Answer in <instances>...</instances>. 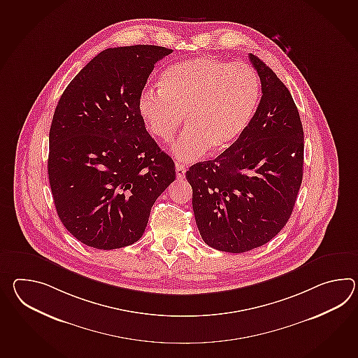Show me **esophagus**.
Here are the masks:
<instances>
[{"label":"esophagus","instance_id":"esophagus-1","mask_svg":"<svg viewBox=\"0 0 358 358\" xmlns=\"http://www.w3.org/2000/svg\"><path fill=\"white\" fill-rule=\"evenodd\" d=\"M185 173H186L185 166L180 164V163H176V175H177V178H183Z\"/></svg>","mask_w":358,"mask_h":358}]
</instances>
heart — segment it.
I'll return each mask as SVG.
<instances>
[{"instance_id":"b5f03b06","label":"heart","mask_w":358,"mask_h":358,"mask_svg":"<svg viewBox=\"0 0 358 358\" xmlns=\"http://www.w3.org/2000/svg\"><path fill=\"white\" fill-rule=\"evenodd\" d=\"M259 94L250 65L200 56L169 66L160 87L143 90L137 108L151 135L167 143L186 120L172 152L190 162L208 149L217 154L236 143L255 115Z\"/></svg>"}]
</instances>
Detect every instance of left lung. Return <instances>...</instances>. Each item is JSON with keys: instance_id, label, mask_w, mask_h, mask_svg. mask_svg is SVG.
Listing matches in <instances>:
<instances>
[{"instance_id": "left-lung-1", "label": "left lung", "mask_w": 358, "mask_h": 358, "mask_svg": "<svg viewBox=\"0 0 358 358\" xmlns=\"http://www.w3.org/2000/svg\"><path fill=\"white\" fill-rule=\"evenodd\" d=\"M262 97L247 129L215 159L186 172L199 232L210 248L244 253L284 229L303 178V126L285 85L249 55Z\"/></svg>"}]
</instances>
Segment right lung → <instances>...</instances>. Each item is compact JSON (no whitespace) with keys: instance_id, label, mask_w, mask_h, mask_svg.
I'll return each instance as SVG.
<instances>
[{"instance_id":"right-lung-1","label":"right lung","mask_w":358,"mask_h":358,"mask_svg":"<svg viewBox=\"0 0 358 358\" xmlns=\"http://www.w3.org/2000/svg\"><path fill=\"white\" fill-rule=\"evenodd\" d=\"M172 50L106 48L65 88L50 128L48 180L74 238L118 249L143 236L151 207L175 181V163L149 135L137 103L155 63Z\"/></svg>"}]
</instances>
